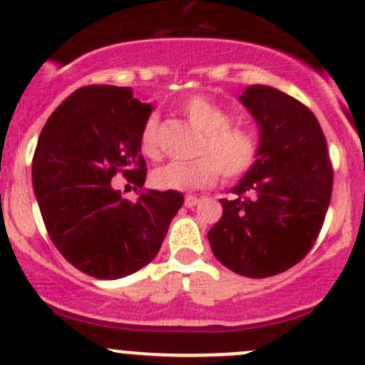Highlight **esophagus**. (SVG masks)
<instances>
[{
    "instance_id": "obj_1",
    "label": "esophagus",
    "mask_w": 365,
    "mask_h": 365,
    "mask_svg": "<svg viewBox=\"0 0 365 365\" xmlns=\"http://www.w3.org/2000/svg\"><path fill=\"white\" fill-rule=\"evenodd\" d=\"M196 205H200V197L185 196V206H187V208H194Z\"/></svg>"
}]
</instances>
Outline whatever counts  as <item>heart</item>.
Returning <instances> with one entry per match:
<instances>
[{
  "instance_id": "obj_1",
  "label": "heart",
  "mask_w": 365,
  "mask_h": 365,
  "mask_svg": "<svg viewBox=\"0 0 365 365\" xmlns=\"http://www.w3.org/2000/svg\"><path fill=\"white\" fill-rule=\"evenodd\" d=\"M180 111L200 132L196 155L190 162H168L152 173V183L162 190H196L212 187L222 173L237 180L252 168L257 157V138L251 128L231 123L233 116L224 106L205 93L189 95L180 102ZM159 114H150L143 123L139 145L150 159L159 157Z\"/></svg>"
}]
</instances>
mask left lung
Returning a JSON list of instances; mask_svg holds the SVG:
<instances>
[{
  "mask_svg": "<svg viewBox=\"0 0 365 365\" xmlns=\"http://www.w3.org/2000/svg\"><path fill=\"white\" fill-rule=\"evenodd\" d=\"M259 127L254 165L220 200L208 231L217 259L237 274L263 279L295 267L311 251L330 205L334 169L318 120L302 102L272 86L240 97Z\"/></svg>",
  "mask_w": 365,
  "mask_h": 365,
  "instance_id": "1",
  "label": "left lung"
}]
</instances>
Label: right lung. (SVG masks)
Wrapping results in <instances>:
<instances>
[{
  "label": "right lung",
  "mask_w": 365,
  "mask_h": 365,
  "mask_svg": "<svg viewBox=\"0 0 365 365\" xmlns=\"http://www.w3.org/2000/svg\"><path fill=\"white\" fill-rule=\"evenodd\" d=\"M152 109L130 88H79L51 114L36 143L33 190L47 233L91 277L120 279L148 264L183 205L176 190H146L132 203L111 185L118 173L145 185L139 135Z\"/></svg>",
  "instance_id": "1"
}]
</instances>
